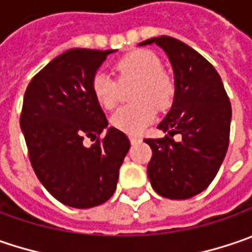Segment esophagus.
Masks as SVG:
<instances>
[{
    "instance_id": "esophagus-1",
    "label": "esophagus",
    "mask_w": 252,
    "mask_h": 252,
    "mask_svg": "<svg viewBox=\"0 0 252 252\" xmlns=\"http://www.w3.org/2000/svg\"><path fill=\"white\" fill-rule=\"evenodd\" d=\"M129 141H131V144H137V142L141 141V138L138 135H129Z\"/></svg>"
}]
</instances>
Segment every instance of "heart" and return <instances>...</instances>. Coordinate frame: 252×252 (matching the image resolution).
<instances>
[{"label": "heart", "mask_w": 252, "mask_h": 252, "mask_svg": "<svg viewBox=\"0 0 252 252\" xmlns=\"http://www.w3.org/2000/svg\"><path fill=\"white\" fill-rule=\"evenodd\" d=\"M114 70L119 83L104 71H97L90 83L92 93L100 107L111 110L117 104L120 86L134 84L129 93L134 103L118 108L111 115V124L128 134L141 132L155 120L157 107H169L175 84L162 70L158 56L145 49L134 50L115 62Z\"/></svg>", "instance_id": "heart-1"}]
</instances>
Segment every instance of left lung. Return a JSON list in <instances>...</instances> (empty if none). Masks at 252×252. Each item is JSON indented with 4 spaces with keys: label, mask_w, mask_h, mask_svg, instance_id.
I'll use <instances>...</instances> for the list:
<instances>
[{
    "label": "left lung",
    "mask_w": 252,
    "mask_h": 252,
    "mask_svg": "<svg viewBox=\"0 0 252 252\" xmlns=\"http://www.w3.org/2000/svg\"><path fill=\"white\" fill-rule=\"evenodd\" d=\"M169 58L175 74V98L158 128L163 138H147L152 149L148 178L158 194L185 200L203 191L216 178L230 141L231 104L212 63L170 36L148 39ZM181 133L176 143L171 138Z\"/></svg>",
    "instance_id": "left-lung-1"
}]
</instances>
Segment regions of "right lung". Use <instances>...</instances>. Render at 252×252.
Masks as SVG:
<instances>
[{
  "label": "right lung",
  "instance_id": "right-lung-1",
  "mask_svg": "<svg viewBox=\"0 0 252 252\" xmlns=\"http://www.w3.org/2000/svg\"><path fill=\"white\" fill-rule=\"evenodd\" d=\"M114 50L70 49L49 62L29 82L19 118L29 160L40 183L59 202L90 209L107 202L129 139L108 121L90 83ZM86 136L97 137L90 148Z\"/></svg>",
  "mask_w": 252,
  "mask_h": 252
}]
</instances>
